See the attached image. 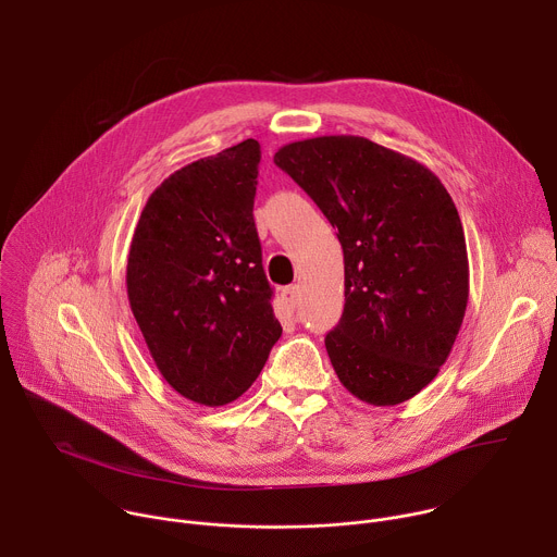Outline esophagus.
Wrapping results in <instances>:
<instances>
[{
	"label": "esophagus",
	"instance_id": "esophagus-1",
	"mask_svg": "<svg viewBox=\"0 0 557 557\" xmlns=\"http://www.w3.org/2000/svg\"><path fill=\"white\" fill-rule=\"evenodd\" d=\"M282 301L286 304V308L295 310L299 304V288L297 286H286L282 288Z\"/></svg>",
	"mask_w": 557,
	"mask_h": 557
}]
</instances>
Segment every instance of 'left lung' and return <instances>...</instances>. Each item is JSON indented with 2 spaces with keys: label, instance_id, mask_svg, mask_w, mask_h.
<instances>
[{
  "label": "left lung",
  "instance_id": "obj_1",
  "mask_svg": "<svg viewBox=\"0 0 557 557\" xmlns=\"http://www.w3.org/2000/svg\"><path fill=\"white\" fill-rule=\"evenodd\" d=\"M339 231L346 304L326 335L344 387L399 406L447 361L460 331L469 264L456 205L414 158L363 136H317L273 156Z\"/></svg>",
  "mask_w": 557,
  "mask_h": 557
}]
</instances>
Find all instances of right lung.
I'll return each mask as SVG.
<instances>
[{"mask_svg":"<svg viewBox=\"0 0 557 557\" xmlns=\"http://www.w3.org/2000/svg\"><path fill=\"white\" fill-rule=\"evenodd\" d=\"M260 143L185 165L147 198L127 256V299L149 355L185 399L243 396L282 335L253 220Z\"/></svg>","mask_w":557,"mask_h":557,"instance_id":"1","label":"right lung"}]
</instances>
